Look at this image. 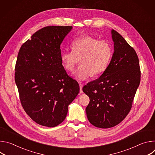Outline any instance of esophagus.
Listing matches in <instances>:
<instances>
[{"instance_id": "obj_1", "label": "esophagus", "mask_w": 155, "mask_h": 155, "mask_svg": "<svg viewBox=\"0 0 155 155\" xmlns=\"http://www.w3.org/2000/svg\"><path fill=\"white\" fill-rule=\"evenodd\" d=\"M79 86H80V93H83V90H82V87H83V84L81 83H79Z\"/></svg>"}]
</instances>
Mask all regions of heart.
<instances>
[{
    "mask_svg": "<svg viewBox=\"0 0 155 155\" xmlns=\"http://www.w3.org/2000/svg\"><path fill=\"white\" fill-rule=\"evenodd\" d=\"M72 50L61 53V62L66 71H72L81 61V65L73 73L75 79L80 81L105 72L113 54L112 45L108 41L99 40L90 35L75 40Z\"/></svg>",
    "mask_w": 155,
    "mask_h": 155,
    "instance_id": "obj_1",
    "label": "heart"
}]
</instances>
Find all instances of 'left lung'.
<instances>
[{
    "label": "left lung",
    "mask_w": 155,
    "mask_h": 155,
    "mask_svg": "<svg viewBox=\"0 0 155 155\" xmlns=\"http://www.w3.org/2000/svg\"><path fill=\"white\" fill-rule=\"evenodd\" d=\"M111 33L114 53L110 64L99 78L83 87L90 97L86 108L88 120L104 129L115 126L126 118L140 81L136 51L116 31Z\"/></svg>",
    "instance_id": "obj_1"
}]
</instances>
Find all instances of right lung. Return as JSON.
I'll use <instances>...</instances> for the list:
<instances>
[{
	"label": "right lung",
	"mask_w": 155,
	"mask_h": 155,
	"mask_svg": "<svg viewBox=\"0 0 155 155\" xmlns=\"http://www.w3.org/2000/svg\"><path fill=\"white\" fill-rule=\"evenodd\" d=\"M72 26H47L21 46L15 80L25 111L37 124L55 127L67 116L69 105L79 93L61 59L60 46Z\"/></svg>",
	"instance_id": "add662e5"
}]
</instances>
